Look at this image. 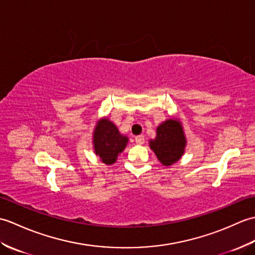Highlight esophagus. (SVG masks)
Instances as JSON below:
<instances>
[{"label": "esophagus", "instance_id": "34e87169", "mask_svg": "<svg viewBox=\"0 0 255 255\" xmlns=\"http://www.w3.org/2000/svg\"><path fill=\"white\" fill-rule=\"evenodd\" d=\"M134 140H136V143H138V144H143L144 143V137L142 136V134L137 136L136 138H134Z\"/></svg>", "mask_w": 255, "mask_h": 255}]
</instances>
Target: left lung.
<instances>
[{
	"mask_svg": "<svg viewBox=\"0 0 255 255\" xmlns=\"http://www.w3.org/2000/svg\"><path fill=\"white\" fill-rule=\"evenodd\" d=\"M186 142L181 121L171 117L156 127L155 138L149 140V147L162 164L170 166L182 158Z\"/></svg>",
	"mask_w": 255,
	"mask_h": 255,
	"instance_id": "1",
	"label": "left lung"
}]
</instances>
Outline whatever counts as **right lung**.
I'll use <instances>...</instances> for the list:
<instances>
[{
  "label": "right lung",
  "mask_w": 255,
  "mask_h": 255,
  "mask_svg": "<svg viewBox=\"0 0 255 255\" xmlns=\"http://www.w3.org/2000/svg\"><path fill=\"white\" fill-rule=\"evenodd\" d=\"M128 141V137L119 132L116 125L107 117H102L97 121L92 142L95 154L100 156L103 163L107 165L115 163Z\"/></svg>",
  "instance_id": "obj_1"
}]
</instances>
